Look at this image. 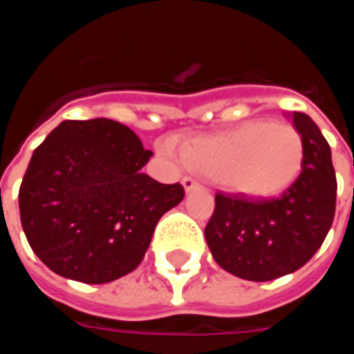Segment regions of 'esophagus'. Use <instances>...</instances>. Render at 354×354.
I'll return each instance as SVG.
<instances>
[{
	"instance_id": "1",
	"label": "esophagus",
	"mask_w": 354,
	"mask_h": 354,
	"mask_svg": "<svg viewBox=\"0 0 354 354\" xmlns=\"http://www.w3.org/2000/svg\"><path fill=\"white\" fill-rule=\"evenodd\" d=\"M182 185H184V189L187 193L195 192V189H199L201 187L199 182H197V180H193V178H189V176H185L184 180H182Z\"/></svg>"
}]
</instances>
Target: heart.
<instances>
[{
  "mask_svg": "<svg viewBox=\"0 0 354 354\" xmlns=\"http://www.w3.org/2000/svg\"><path fill=\"white\" fill-rule=\"evenodd\" d=\"M304 155V138L294 124L266 119L245 121L180 146V157L189 169L250 199L286 192L301 172Z\"/></svg>",
  "mask_w": 354,
  "mask_h": 354,
  "instance_id": "heart-1",
  "label": "heart"
}]
</instances>
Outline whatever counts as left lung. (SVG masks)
Instances as JSON below:
<instances>
[{
	"mask_svg": "<svg viewBox=\"0 0 354 354\" xmlns=\"http://www.w3.org/2000/svg\"><path fill=\"white\" fill-rule=\"evenodd\" d=\"M304 138V167L277 199L216 195L205 227L218 266L246 281L266 282L304 267L324 243L335 214V172L326 138L311 117L294 111Z\"/></svg>",
	"mask_w": 354,
	"mask_h": 354,
	"instance_id": "obj_1",
	"label": "left lung"
}]
</instances>
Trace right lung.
Wrapping results in <instances>:
<instances>
[{"instance_id": "add662e5", "label": "right lung", "mask_w": 354, "mask_h": 354, "mask_svg": "<svg viewBox=\"0 0 354 354\" xmlns=\"http://www.w3.org/2000/svg\"><path fill=\"white\" fill-rule=\"evenodd\" d=\"M151 155L111 119L58 124L35 147L19 192L20 222L35 256L85 284L134 271L161 216L184 199L180 184L142 172Z\"/></svg>"}]
</instances>
